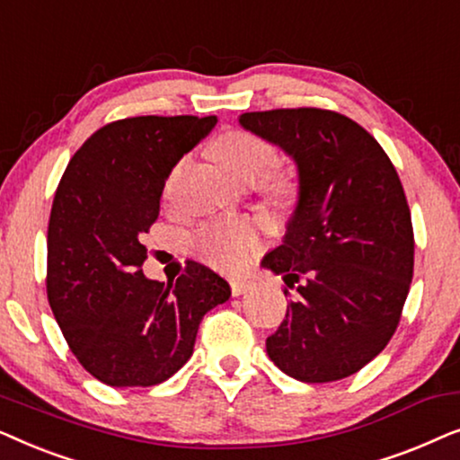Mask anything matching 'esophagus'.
<instances>
[{"label":"esophagus","instance_id":"obj_1","mask_svg":"<svg viewBox=\"0 0 460 460\" xmlns=\"http://www.w3.org/2000/svg\"><path fill=\"white\" fill-rule=\"evenodd\" d=\"M230 287H232V295H243V293H247L251 287H253V282L247 279H236L230 282Z\"/></svg>","mask_w":460,"mask_h":460}]
</instances>
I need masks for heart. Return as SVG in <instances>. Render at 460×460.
Listing matches in <instances>:
<instances>
[{
    "mask_svg": "<svg viewBox=\"0 0 460 460\" xmlns=\"http://www.w3.org/2000/svg\"><path fill=\"white\" fill-rule=\"evenodd\" d=\"M213 156L232 178L243 181H255L274 167L279 153L274 144L266 137L247 129H228L213 142ZM270 190L285 194L288 181L274 178ZM192 247L200 260L213 268L232 270L243 268L249 255L257 247V230L251 219H226V222L205 224L192 238Z\"/></svg>",
    "mask_w": 460,
    "mask_h": 460,
    "instance_id": "b5f03b06",
    "label": "heart"
}]
</instances>
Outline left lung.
I'll list each match as a JSON object with an SVG mask.
<instances>
[{
	"instance_id": "1",
	"label": "left lung",
	"mask_w": 460,
	"mask_h": 460,
	"mask_svg": "<svg viewBox=\"0 0 460 460\" xmlns=\"http://www.w3.org/2000/svg\"><path fill=\"white\" fill-rule=\"evenodd\" d=\"M238 123L297 167L285 238L261 260L297 287L266 339L270 360L304 383L345 379L385 349L411 288L414 236L398 172L379 142L339 112L276 109L243 112Z\"/></svg>"
}]
</instances>
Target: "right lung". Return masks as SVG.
I'll list each match as a JSON object with an SVG mask.
<instances>
[{
    "mask_svg": "<svg viewBox=\"0 0 460 460\" xmlns=\"http://www.w3.org/2000/svg\"><path fill=\"white\" fill-rule=\"evenodd\" d=\"M217 117H131L100 128L68 161L48 226V299L68 348L111 387L167 381L230 285L188 261L173 282L142 274V234L172 169Z\"/></svg>",
    "mask_w": 460,
    "mask_h": 460,
    "instance_id": "obj_1",
    "label": "right lung"
}]
</instances>
